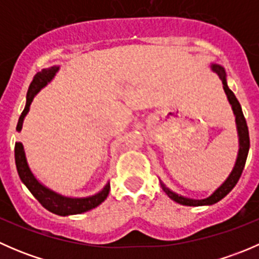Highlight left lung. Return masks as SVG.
I'll return each instance as SVG.
<instances>
[{"instance_id": "8db88e82", "label": "left lung", "mask_w": 259, "mask_h": 259, "mask_svg": "<svg viewBox=\"0 0 259 259\" xmlns=\"http://www.w3.org/2000/svg\"><path fill=\"white\" fill-rule=\"evenodd\" d=\"M211 71L215 72L219 76V79L222 80L223 83V90L226 93L227 99H228L229 104L232 106V110H233L234 117H236V126H237V134H238V154H237L236 163H234L233 169L229 173V176L227 177V179L214 190L209 197L204 198V199H192V198H187L184 195H180L178 193L173 192L171 189H169L165 184L160 180V187L164 192L166 193L169 198L174 202L179 203L182 205H188V207H199V205H211L215 204L217 202H219L221 199H223L234 187L238 183L239 178L242 176V171L244 169L245 160H247L248 151H249V133H248V126L247 121L244 119V115H243L241 104L237 100L236 95L233 94V91L228 88V83H227V74L226 70L223 66L218 64H210Z\"/></svg>"}]
</instances>
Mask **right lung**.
Returning <instances> with one entry per match:
<instances>
[{
	"label": "right lung",
	"mask_w": 259,
	"mask_h": 259,
	"mask_svg": "<svg viewBox=\"0 0 259 259\" xmlns=\"http://www.w3.org/2000/svg\"><path fill=\"white\" fill-rule=\"evenodd\" d=\"M59 70L60 66H51L49 69H42L40 72H37L35 75V77H33L32 82L30 83V88L27 90V95H26L25 109H23L20 119H18V132L22 129L23 120H25L26 115L30 111V105L32 103L33 98L40 93L41 89H44L49 82H51ZM15 161H16L17 173L21 182L27 187L31 194L41 203V205L44 208H46L51 213L57 214V215L66 217L72 215V214L85 213V211L94 209V208L100 205L106 199V197L109 195V192H110V183L109 182L98 193L82 198L65 197V195L59 194L55 190L50 189V188L44 185L40 180L36 178L35 174L31 170L27 158H26L25 148H23L22 143H16L15 144Z\"/></svg>",
	"instance_id": "add662e5"
}]
</instances>
